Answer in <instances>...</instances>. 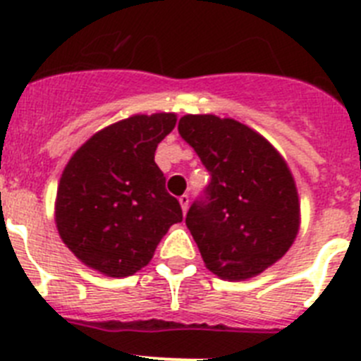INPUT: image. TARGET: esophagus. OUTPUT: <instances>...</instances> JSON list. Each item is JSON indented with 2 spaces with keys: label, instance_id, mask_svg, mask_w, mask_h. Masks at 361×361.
I'll use <instances>...</instances> for the list:
<instances>
[{
  "label": "esophagus",
  "instance_id": "1",
  "mask_svg": "<svg viewBox=\"0 0 361 361\" xmlns=\"http://www.w3.org/2000/svg\"><path fill=\"white\" fill-rule=\"evenodd\" d=\"M178 202H180V208H183V212L186 213L188 206H190V195H186V193H184V195H180L178 197Z\"/></svg>",
  "mask_w": 361,
  "mask_h": 361
}]
</instances>
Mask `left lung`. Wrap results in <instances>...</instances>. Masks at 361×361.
<instances>
[{"mask_svg":"<svg viewBox=\"0 0 361 361\" xmlns=\"http://www.w3.org/2000/svg\"><path fill=\"white\" fill-rule=\"evenodd\" d=\"M178 133L212 175L186 215L206 267L224 280L262 273L298 231V193L286 161L238 121L184 116Z\"/></svg>","mask_w":361,"mask_h":361,"instance_id":"1","label":"left lung"}]
</instances>
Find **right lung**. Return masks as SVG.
<instances>
[{"label": "right lung", "mask_w": 361, "mask_h": 361, "mask_svg": "<svg viewBox=\"0 0 361 361\" xmlns=\"http://www.w3.org/2000/svg\"><path fill=\"white\" fill-rule=\"evenodd\" d=\"M175 114L133 116L95 133L59 180L56 224L70 251L106 276H130L152 260L183 209L155 164Z\"/></svg>", "instance_id": "right-lung-1"}]
</instances>
